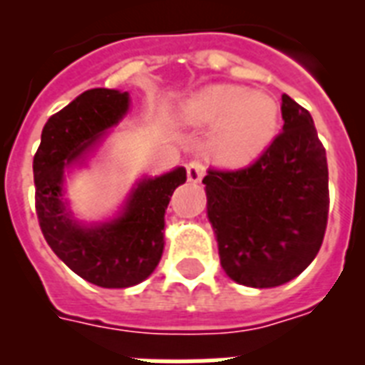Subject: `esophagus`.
<instances>
[{
	"instance_id": "esophagus-1",
	"label": "esophagus",
	"mask_w": 365,
	"mask_h": 365,
	"mask_svg": "<svg viewBox=\"0 0 365 365\" xmlns=\"http://www.w3.org/2000/svg\"><path fill=\"white\" fill-rule=\"evenodd\" d=\"M205 172H206V168L202 163L191 160V163L187 165V180L193 183H199L200 180H202V176H205Z\"/></svg>"
}]
</instances>
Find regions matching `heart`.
I'll use <instances>...</instances> for the list:
<instances>
[{
	"instance_id": "b5f03b06",
	"label": "heart",
	"mask_w": 365,
	"mask_h": 365,
	"mask_svg": "<svg viewBox=\"0 0 365 365\" xmlns=\"http://www.w3.org/2000/svg\"><path fill=\"white\" fill-rule=\"evenodd\" d=\"M180 119L191 126H214L212 159L225 168H242L265 153L280 125L278 102L267 93L239 85H210L180 106Z\"/></svg>"
}]
</instances>
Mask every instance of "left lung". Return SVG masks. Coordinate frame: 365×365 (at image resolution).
<instances>
[{
    "instance_id": "left-lung-1",
    "label": "left lung",
    "mask_w": 365,
    "mask_h": 365,
    "mask_svg": "<svg viewBox=\"0 0 365 365\" xmlns=\"http://www.w3.org/2000/svg\"><path fill=\"white\" fill-rule=\"evenodd\" d=\"M282 119V132L254 165L208 170L202 180L220 263L250 288H274L301 274L328 223V160L314 121L288 94Z\"/></svg>"
}]
</instances>
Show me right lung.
Returning a JSON list of instances; mask_svg holds the SVG:
<instances>
[{
    "label": "right lung",
    "instance_id": "1",
    "mask_svg": "<svg viewBox=\"0 0 365 365\" xmlns=\"http://www.w3.org/2000/svg\"><path fill=\"white\" fill-rule=\"evenodd\" d=\"M130 106L128 93L91 88L64 110L48 117L34 157L36 212L39 227L54 254L71 271L100 288L136 286L155 271L165 250V212L185 168L142 178L121 212L102 223H81L64 197V174L119 125Z\"/></svg>",
    "mask_w": 365,
    "mask_h": 365
}]
</instances>
